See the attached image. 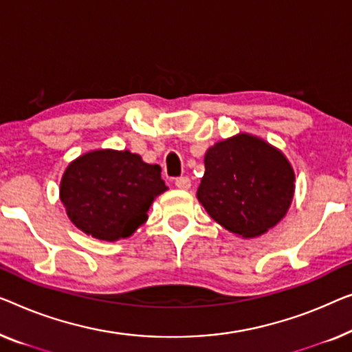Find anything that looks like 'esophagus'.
Segmentation results:
<instances>
[{
    "label": "esophagus",
    "instance_id": "obj_1",
    "mask_svg": "<svg viewBox=\"0 0 352 352\" xmlns=\"http://www.w3.org/2000/svg\"><path fill=\"white\" fill-rule=\"evenodd\" d=\"M175 186H176L177 188H182V190H187V188H190V179H188L187 176L176 177V179H175Z\"/></svg>",
    "mask_w": 352,
    "mask_h": 352
}]
</instances>
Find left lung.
I'll return each mask as SVG.
<instances>
[{
	"mask_svg": "<svg viewBox=\"0 0 352 352\" xmlns=\"http://www.w3.org/2000/svg\"><path fill=\"white\" fill-rule=\"evenodd\" d=\"M294 182V170L281 151L257 136L239 133L206 151L197 198L228 232L254 238L286 216Z\"/></svg>",
	"mask_w": 352,
	"mask_h": 352,
	"instance_id": "obj_1",
	"label": "left lung"
}]
</instances>
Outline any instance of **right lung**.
I'll return each mask as SVG.
<instances>
[{
	"instance_id": "obj_1",
	"label": "right lung",
	"mask_w": 352,
	"mask_h": 352,
	"mask_svg": "<svg viewBox=\"0 0 352 352\" xmlns=\"http://www.w3.org/2000/svg\"><path fill=\"white\" fill-rule=\"evenodd\" d=\"M160 171L130 151H91L65 170L60 200L79 230L117 241L133 235L154 198L166 190Z\"/></svg>"
}]
</instances>
